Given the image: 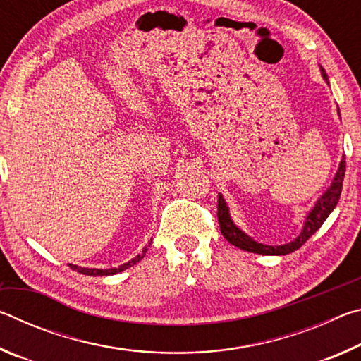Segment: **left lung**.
<instances>
[{"label": "left lung", "mask_w": 361, "mask_h": 361, "mask_svg": "<svg viewBox=\"0 0 361 361\" xmlns=\"http://www.w3.org/2000/svg\"><path fill=\"white\" fill-rule=\"evenodd\" d=\"M320 71H322L323 79H325V82L329 84L326 73L322 68V66H320ZM344 175H345V156H342L339 167H338V172H336L331 185H329L326 191L323 192L319 199H317V202L312 207V210L305 215L301 234H299L295 240L283 243V245H264V243L256 242L253 237L245 234V232H243L239 226L232 221L229 207H228V204H226L223 194H218V223H219V229H221V234L224 235L226 240L232 243V245L240 248V250H245V252H250V253L269 255V256L271 255L283 256V255L293 253L299 247H302L304 243L310 239V235H314L315 232L320 229V226L325 223V219L329 216V213L336 209L338 200L341 197Z\"/></svg>", "instance_id": "obj_1"}]
</instances>
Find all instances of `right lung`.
I'll list each match as a JSON object with an SVG mask.
<instances>
[{
	"mask_svg": "<svg viewBox=\"0 0 361 361\" xmlns=\"http://www.w3.org/2000/svg\"><path fill=\"white\" fill-rule=\"evenodd\" d=\"M149 245H151V243H148V247H149ZM148 247H145L142 253L137 255L135 258H132L130 261L124 262V264H121L119 267H111V269H89V267H81V266H76V264H70V267L73 269V271H78L79 274H84V276H94V277L114 276V274L126 271V269H129V267H132L133 264H137V262L142 261V259L145 258L146 252H148Z\"/></svg>",
	"mask_w": 361,
	"mask_h": 361,
	"instance_id": "obj_1",
	"label": "right lung"
}]
</instances>
